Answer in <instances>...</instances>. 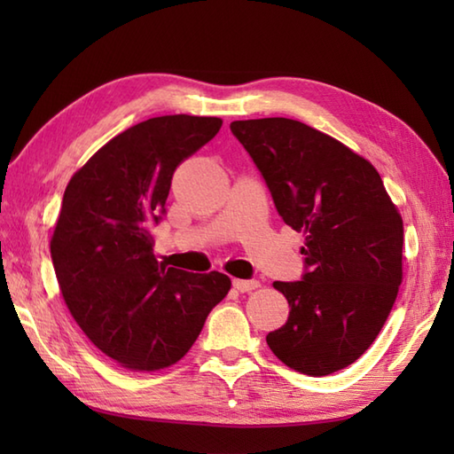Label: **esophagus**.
<instances>
[{"mask_svg": "<svg viewBox=\"0 0 454 454\" xmlns=\"http://www.w3.org/2000/svg\"><path fill=\"white\" fill-rule=\"evenodd\" d=\"M234 288L239 293H252L259 288V281H244V278H234Z\"/></svg>", "mask_w": 454, "mask_h": 454, "instance_id": "obj_1", "label": "esophagus"}]
</instances>
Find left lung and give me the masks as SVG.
Instances as JSON below:
<instances>
[{"label":"left lung","instance_id":"obj_1","mask_svg":"<svg viewBox=\"0 0 454 454\" xmlns=\"http://www.w3.org/2000/svg\"><path fill=\"white\" fill-rule=\"evenodd\" d=\"M285 224L304 236L302 281L283 293L288 320L267 335L293 371L325 376L369 349L402 285L403 222L369 160L301 121H234Z\"/></svg>","mask_w":454,"mask_h":454}]
</instances>
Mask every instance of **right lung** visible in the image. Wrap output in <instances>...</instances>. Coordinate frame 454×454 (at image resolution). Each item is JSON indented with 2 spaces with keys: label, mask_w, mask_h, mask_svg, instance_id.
<instances>
[{
  "label": "right lung",
  "mask_w": 454,
  "mask_h": 454,
  "mask_svg": "<svg viewBox=\"0 0 454 454\" xmlns=\"http://www.w3.org/2000/svg\"><path fill=\"white\" fill-rule=\"evenodd\" d=\"M220 127L218 117L191 114L134 124L95 152L64 191L51 239L58 286L88 340L129 371L183 359L232 286L224 273L160 263L148 232L173 171Z\"/></svg>",
  "instance_id": "right-lung-1"
}]
</instances>
